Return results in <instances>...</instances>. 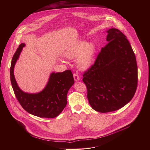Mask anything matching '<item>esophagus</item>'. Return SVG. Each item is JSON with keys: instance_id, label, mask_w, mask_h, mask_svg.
I'll use <instances>...</instances> for the list:
<instances>
[{"instance_id": "1", "label": "esophagus", "mask_w": 150, "mask_h": 150, "mask_svg": "<svg viewBox=\"0 0 150 150\" xmlns=\"http://www.w3.org/2000/svg\"><path fill=\"white\" fill-rule=\"evenodd\" d=\"M74 80H75V81H78L80 80V78L79 77L78 74H76V73H74Z\"/></svg>"}]
</instances>
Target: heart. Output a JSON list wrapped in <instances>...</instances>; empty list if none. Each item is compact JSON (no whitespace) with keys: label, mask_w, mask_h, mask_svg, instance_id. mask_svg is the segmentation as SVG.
I'll list each match as a JSON object with an SVG mask.
<instances>
[{"label":"heart","mask_w":150,"mask_h":150,"mask_svg":"<svg viewBox=\"0 0 150 150\" xmlns=\"http://www.w3.org/2000/svg\"><path fill=\"white\" fill-rule=\"evenodd\" d=\"M96 48L93 43H88L81 40L70 47L66 50L65 55L69 59H74L78 57L76 64L80 70L88 69L92 64L96 53Z\"/></svg>","instance_id":"obj_1"}]
</instances>
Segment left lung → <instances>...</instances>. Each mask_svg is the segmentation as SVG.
Returning a JSON list of instances; mask_svg holds the SVG:
<instances>
[{"instance_id":"obj_1","label":"left lung","mask_w":150,"mask_h":150,"mask_svg":"<svg viewBox=\"0 0 150 150\" xmlns=\"http://www.w3.org/2000/svg\"><path fill=\"white\" fill-rule=\"evenodd\" d=\"M107 33L108 43L83 79L90 105L102 113L127 105L134 96L138 83L136 56L127 36L114 28Z\"/></svg>"}]
</instances>
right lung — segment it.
Segmentation results:
<instances>
[{"mask_svg": "<svg viewBox=\"0 0 150 150\" xmlns=\"http://www.w3.org/2000/svg\"><path fill=\"white\" fill-rule=\"evenodd\" d=\"M25 45L24 43L19 45L11 62L10 76L14 94L22 107L30 114L40 117H56L66 107L67 94L74 83L71 71L67 70L62 72H52L47 86L39 93L23 92L14 78V67Z\"/></svg>", "mask_w": 150, "mask_h": 150, "instance_id": "right-lung-1", "label": "right lung"}]
</instances>
